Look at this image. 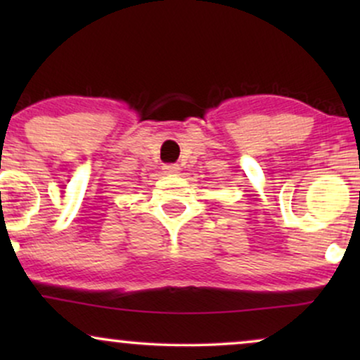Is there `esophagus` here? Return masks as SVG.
I'll list each match as a JSON object with an SVG mask.
<instances>
[{"label": "esophagus", "instance_id": "34e87169", "mask_svg": "<svg viewBox=\"0 0 360 360\" xmlns=\"http://www.w3.org/2000/svg\"><path fill=\"white\" fill-rule=\"evenodd\" d=\"M164 174H177L179 172V166L177 164H166V166L162 167Z\"/></svg>", "mask_w": 360, "mask_h": 360}]
</instances>
